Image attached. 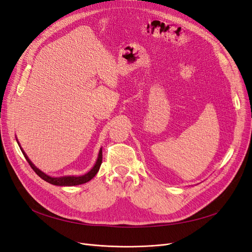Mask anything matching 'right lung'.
Returning a JSON list of instances; mask_svg holds the SVG:
<instances>
[{"label": "right lung", "mask_w": 252, "mask_h": 252, "mask_svg": "<svg viewBox=\"0 0 252 252\" xmlns=\"http://www.w3.org/2000/svg\"><path fill=\"white\" fill-rule=\"evenodd\" d=\"M17 142H18V140H17ZM18 144H19V142H18ZM19 146H20V144H19ZM20 148L23 152V155H24L26 161L28 162L30 167H32V168L33 169V171L37 175H39L41 179H43L44 181H46V182L50 183V184L56 185V186H75V185H81V184H84V183L89 182L97 173L98 169H100L101 164H102V159H103L102 148H101L100 152H98V157H97V159H96L94 166L87 173H85L84 175H80V177H74V175H67V177L52 178V177H49V175H47L46 173H44L43 171H41L39 168H36V167L32 164V162L30 161L29 158L27 157V155L25 154L24 150L22 149L21 146H20Z\"/></svg>", "instance_id": "right-lung-1"}]
</instances>
